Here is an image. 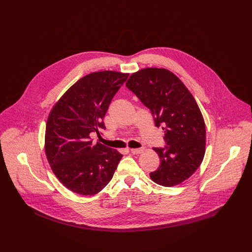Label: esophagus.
<instances>
[{"mask_svg": "<svg viewBox=\"0 0 252 252\" xmlns=\"http://www.w3.org/2000/svg\"><path fill=\"white\" fill-rule=\"evenodd\" d=\"M143 151H145V149L143 148H140V149H131L130 150V153L132 155H140L141 153H143Z\"/></svg>", "mask_w": 252, "mask_h": 252, "instance_id": "esophagus-1", "label": "esophagus"}]
</instances>
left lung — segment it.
<instances>
[{
	"mask_svg": "<svg viewBox=\"0 0 252 252\" xmlns=\"http://www.w3.org/2000/svg\"><path fill=\"white\" fill-rule=\"evenodd\" d=\"M149 107L156 126H162L164 148H155L160 164L150 173L162 187H174L190 177L205 153V125L199 107L184 83L165 68L147 67L126 84Z\"/></svg>",
	"mask_w": 252,
	"mask_h": 252,
	"instance_id": "8db88e82",
	"label": "left lung"
}]
</instances>
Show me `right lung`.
Listing matches in <instances>:
<instances>
[{
  "mask_svg": "<svg viewBox=\"0 0 252 252\" xmlns=\"http://www.w3.org/2000/svg\"><path fill=\"white\" fill-rule=\"evenodd\" d=\"M128 74L95 71L71 86L52 109L45 151L53 172L69 190L94 195L111 182L123 158L91 135L105 129L103 118Z\"/></svg>",
  "mask_w": 252,
  "mask_h": 252,
  "instance_id": "obj_1",
  "label": "right lung"
}]
</instances>
